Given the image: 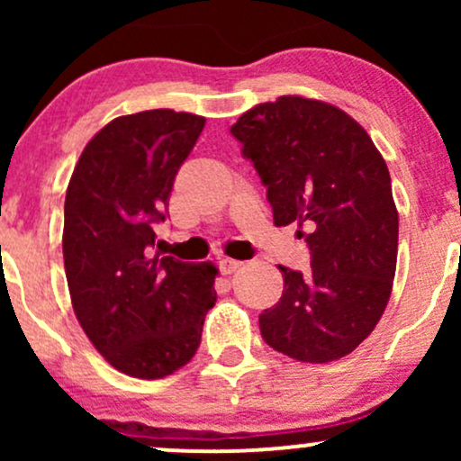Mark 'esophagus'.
I'll return each mask as SVG.
<instances>
[{
  "label": "esophagus",
  "mask_w": 461,
  "mask_h": 461,
  "mask_svg": "<svg viewBox=\"0 0 461 461\" xmlns=\"http://www.w3.org/2000/svg\"><path fill=\"white\" fill-rule=\"evenodd\" d=\"M242 262H238V260H231V258H221L219 260V268H221V273L223 275H230V273H234L238 267H240Z\"/></svg>",
  "instance_id": "1"
}]
</instances>
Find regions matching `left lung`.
<instances>
[{"instance_id": "8db88e82", "label": "left lung", "mask_w": 461, "mask_h": 461, "mask_svg": "<svg viewBox=\"0 0 461 461\" xmlns=\"http://www.w3.org/2000/svg\"><path fill=\"white\" fill-rule=\"evenodd\" d=\"M267 186L275 225L305 227L308 273L279 267L282 299L260 314L264 342L327 364L348 356L382 319L396 271L399 214L382 153L336 105L284 95L231 125Z\"/></svg>"}]
</instances>
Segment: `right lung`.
<instances>
[{
  "instance_id": "add662e5",
  "label": "right lung",
  "mask_w": 461,
  "mask_h": 461,
  "mask_svg": "<svg viewBox=\"0 0 461 461\" xmlns=\"http://www.w3.org/2000/svg\"><path fill=\"white\" fill-rule=\"evenodd\" d=\"M203 116L145 110L110 121L84 147L65 199L62 256L76 316L121 373L162 379L197 353L216 303L212 262L151 256L173 182Z\"/></svg>"
}]
</instances>
